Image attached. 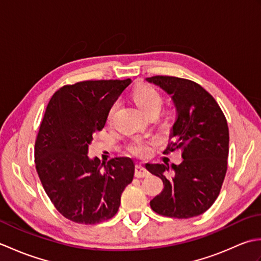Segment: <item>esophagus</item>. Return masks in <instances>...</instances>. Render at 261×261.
Segmentation results:
<instances>
[{
  "mask_svg": "<svg viewBox=\"0 0 261 261\" xmlns=\"http://www.w3.org/2000/svg\"><path fill=\"white\" fill-rule=\"evenodd\" d=\"M135 175L138 178H142V177H147L149 175V171L145 167V165H137L136 169H135Z\"/></svg>",
  "mask_w": 261,
  "mask_h": 261,
  "instance_id": "obj_1",
  "label": "esophagus"
}]
</instances>
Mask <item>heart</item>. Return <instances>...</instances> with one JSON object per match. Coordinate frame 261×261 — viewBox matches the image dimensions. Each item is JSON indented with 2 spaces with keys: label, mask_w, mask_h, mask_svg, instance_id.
Instances as JSON below:
<instances>
[{
  "label": "heart",
  "mask_w": 261,
  "mask_h": 261,
  "mask_svg": "<svg viewBox=\"0 0 261 261\" xmlns=\"http://www.w3.org/2000/svg\"><path fill=\"white\" fill-rule=\"evenodd\" d=\"M134 98L139 105V108L146 113H150L152 111H159L163 104V96L160 92L153 86L141 84L137 86L134 91ZM119 107V101L113 102L111 105L108 112L107 119L109 122L113 120V116L116 109ZM160 143L159 138L157 137H143V136H135L132 137L130 141L127 142V150L132 154L139 157H145L150 154L153 150L154 146H158Z\"/></svg>",
  "instance_id": "obj_1"
}]
</instances>
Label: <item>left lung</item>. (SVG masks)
I'll return each instance as SVG.
<instances>
[{"label": "left lung", "mask_w": 261, "mask_h": 261, "mask_svg": "<svg viewBox=\"0 0 261 261\" xmlns=\"http://www.w3.org/2000/svg\"><path fill=\"white\" fill-rule=\"evenodd\" d=\"M171 95L177 111L165 153L181 151L182 162L147 164L164 182L163 192L150 201L154 212L190 219L207 211L218 198L228 169L229 127L214 97L197 83L174 76L146 79Z\"/></svg>", "instance_id": "obj_1"}]
</instances>
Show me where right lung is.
Masks as SVG:
<instances>
[{
	"mask_svg": "<svg viewBox=\"0 0 261 261\" xmlns=\"http://www.w3.org/2000/svg\"><path fill=\"white\" fill-rule=\"evenodd\" d=\"M130 83L101 80L65 85L47 105L36 139V169L54 206L75 223L113 218L134 179L132 159L113 158L101 170L99 159L87 156L93 135L103 129L110 107Z\"/></svg>",
	"mask_w": 261,
	"mask_h": 261,
	"instance_id": "1",
	"label": "right lung"
}]
</instances>
